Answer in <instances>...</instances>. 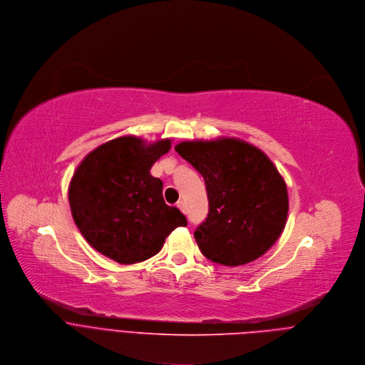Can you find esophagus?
I'll return each instance as SVG.
<instances>
[{
	"instance_id": "34e87169",
	"label": "esophagus",
	"mask_w": 365,
	"mask_h": 365,
	"mask_svg": "<svg viewBox=\"0 0 365 365\" xmlns=\"http://www.w3.org/2000/svg\"><path fill=\"white\" fill-rule=\"evenodd\" d=\"M177 207H178L182 212H185V211H187V205H185V202H184V201H178V202H177Z\"/></svg>"
}]
</instances>
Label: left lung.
<instances>
[{"mask_svg":"<svg viewBox=\"0 0 365 365\" xmlns=\"http://www.w3.org/2000/svg\"><path fill=\"white\" fill-rule=\"evenodd\" d=\"M175 151L205 181L208 214L194 232L201 253L225 266L264 255L289 210L286 184L267 155L235 138L181 142Z\"/></svg>","mask_w":365,"mask_h":365,"instance_id":"8db88e82","label":"left lung"}]
</instances>
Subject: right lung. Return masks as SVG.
<instances>
[{"mask_svg":"<svg viewBox=\"0 0 365 365\" xmlns=\"http://www.w3.org/2000/svg\"><path fill=\"white\" fill-rule=\"evenodd\" d=\"M171 140L147 143L136 136L112 139L78 167L68 187L73 220L99 253L122 264L155 256L185 215L165 204L163 181L150 174Z\"/></svg>","mask_w":365,"mask_h":365,"instance_id":"right-lung-1","label":"right lung"}]
</instances>
